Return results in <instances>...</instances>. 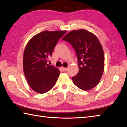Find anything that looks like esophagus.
Returning a JSON list of instances; mask_svg holds the SVG:
<instances>
[{
	"label": "esophagus",
	"mask_w": 127,
	"mask_h": 127,
	"mask_svg": "<svg viewBox=\"0 0 127 127\" xmlns=\"http://www.w3.org/2000/svg\"><path fill=\"white\" fill-rule=\"evenodd\" d=\"M61 69L62 70V71H65L67 70V69H68V68H64V67H62Z\"/></svg>",
	"instance_id": "1"
}]
</instances>
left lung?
<instances>
[{"label": "left lung", "instance_id": "left-lung-1", "mask_svg": "<svg viewBox=\"0 0 127 127\" xmlns=\"http://www.w3.org/2000/svg\"><path fill=\"white\" fill-rule=\"evenodd\" d=\"M62 39L76 51L79 70L72 81L77 87L88 91L98 85L104 70L103 48L98 37L84 29L70 32Z\"/></svg>", "mask_w": 127, "mask_h": 127}]
</instances>
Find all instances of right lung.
<instances>
[{"instance_id": "add662e5", "label": "right lung", "mask_w": 127, "mask_h": 127, "mask_svg": "<svg viewBox=\"0 0 127 127\" xmlns=\"http://www.w3.org/2000/svg\"><path fill=\"white\" fill-rule=\"evenodd\" d=\"M66 31H45L36 34L26 45L23 56V68L30 87L45 93L55 86L60 74L59 69L47 63L54 48Z\"/></svg>"}]
</instances>
